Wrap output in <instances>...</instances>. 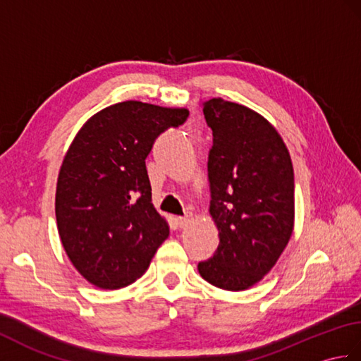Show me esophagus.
Masks as SVG:
<instances>
[{"label": "esophagus", "mask_w": 361, "mask_h": 361, "mask_svg": "<svg viewBox=\"0 0 361 361\" xmlns=\"http://www.w3.org/2000/svg\"><path fill=\"white\" fill-rule=\"evenodd\" d=\"M190 219H192V216H190V214H186L185 217H176V224L180 225V228H183L189 224Z\"/></svg>", "instance_id": "34e87169"}]
</instances>
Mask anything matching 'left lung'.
<instances>
[{
	"instance_id": "1",
	"label": "left lung",
	"mask_w": 361,
	"mask_h": 361,
	"mask_svg": "<svg viewBox=\"0 0 361 361\" xmlns=\"http://www.w3.org/2000/svg\"><path fill=\"white\" fill-rule=\"evenodd\" d=\"M203 113L214 136L209 214L220 243L198 273L219 288L242 291L271 270L293 233V166L278 130L255 110L214 97Z\"/></svg>"
}]
</instances>
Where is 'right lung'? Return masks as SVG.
<instances>
[{
    "label": "right lung",
    "mask_w": 361,
    "mask_h": 361,
    "mask_svg": "<svg viewBox=\"0 0 361 361\" xmlns=\"http://www.w3.org/2000/svg\"><path fill=\"white\" fill-rule=\"evenodd\" d=\"M188 116V109L126 101L93 114L74 136L59 172L56 219L71 264L93 286L133 283L169 237L145 158L159 133Z\"/></svg>",
    "instance_id": "1"
}]
</instances>
